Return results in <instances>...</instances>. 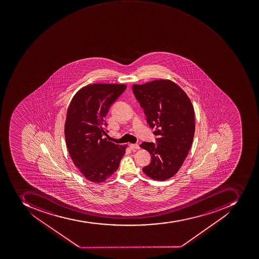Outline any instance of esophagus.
Segmentation results:
<instances>
[{
    "label": "esophagus",
    "mask_w": 259,
    "mask_h": 259,
    "mask_svg": "<svg viewBox=\"0 0 259 259\" xmlns=\"http://www.w3.org/2000/svg\"><path fill=\"white\" fill-rule=\"evenodd\" d=\"M129 147H130V149H132V150L140 149V146H139V145H137V144H131Z\"/></svg>",
    "instance_id": "1"
}]
</instances>
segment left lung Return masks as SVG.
Here are the masks:
<instances>
[{
    "label": "left lung",
    "mask_w": 259,
    "mask_h": 259,
    "mask_svg": "<svg viewBox=\"0 0 259 259\" xmlns=\"http://www.w3.org/2000/svg\"><path fill=\"white\" fill-rule=\"evenodd\" d=\"M133 93L145 110L147 122L156 127V144L143 142L152 161L143 168L150 179L164 181L176 175L187 158L195 136V111L187 94L168 79L134 84Z\"/></svg>",
    "instance_id": "8db88e82"
}]
</instances>
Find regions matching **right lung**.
<instances>
[{
  "label": "right lung",
  "instance_id": "add662e5",
  "mask_svg": "<svg viewBox=\"0 0 259 259\" xmlns=\"http://www.w3.org/2000/svg\"><path fill=\"white\" fill-rule=\"evenodd\" d=\"M124 84H88L76 93L67 110L64 137L72 162L92 183H103L116 172L127 145L108 141L105 118Z\"/></svg>",
  "mask_w": 259,
  "mask_h": 259
}]
</instances>
